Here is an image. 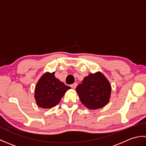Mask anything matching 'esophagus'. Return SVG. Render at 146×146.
Returning <instances> with one entry per match:
<instances>
[{"label":"esophagus","mask_w":146,"mask_h":146,"mask_svg":"<svg viewBox=\"0 0 146 146\" xmlns=\"http://www.w3.org/2000/svg\"><path fill=\"white\" fill-rule=\"evenodd\" d=\"M76 86H77V83H74L73 84L71 85V87L73 89H75L76 87Z\"/></svg>","instance_id":"esophagus-1"}]
</instances>
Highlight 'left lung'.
Segmentation results:
<instances>
[{
    "label": "left lung",
    "instance_id": "1",
    "mask_svg": "<svg viewBox=\"0 0 146 146\" xmlns=\"http://www.w3.org/2000/svg\"><path fill=\"white\" fill-rule=\"evenodd\" d=\"M80 100L89 109L104 107L110 97L111 86L103 74H90L76 88Z\"/></svg>",
    "mask_w": 146,
    "mask_h": 146
}]
</instances>
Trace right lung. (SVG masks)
I'll return each instance as SVG.
<instances>
[{
	"instance_id": "right-lung-1",
	"label": "right lung",
	"mask_w": 146,
	"mask_h": 146,
	"mask_svg": "<svg viewBox=\"0 0 146 146\" xmlns=\"http://www.w3.org/2000/svg\"><path fill=\"white\" fill-rule=\"evenodd\" d=\"M71 87L56 78L54 72L46 73L39 80L35 88L37 105L43 108H51L59 104Z\"/></svg>"
}]
</instances>
